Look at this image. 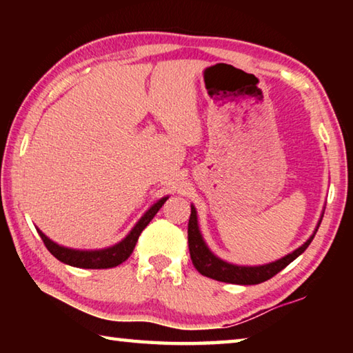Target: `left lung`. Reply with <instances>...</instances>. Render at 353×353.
Listing matches in <instances>:
<instances>
[{
	"label": "left lung",
	"instance_id": "8db88e82",
	"mask_svg": "<svg viewBox=\"0 0 353 353\" xmlns=\"http://www.w3.org/2000/svg\"><path fill=\"white\" fill-rule=\"evenodd\" d=\"M314 235L310 236L307 243H303L301 248L296 249L294 252L288 254L283 259H280L270 265L263 266H236L230 265V263H225L219 260L218 256H214L208 248L205 246L204 240H202L199 227H198V216H196L194 207L191 205V214L188 219V248H190V256L191 261L198 272L202 276L210 277L213 280H218V282H225V283H236V285H259L261 282H266L271 277L276 276L290 265L292 260H296L299 255H301L303 250H305L310 243L313 241Z\"/></svg>",
	"mask_w": 353,
	"mask_h": 353
}]
</instances>
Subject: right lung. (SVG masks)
I'll return each instance as SVG.
<instances>
[{"mask_svg":"<svg viewBox=\"0 0 353 353\" xmlns=\"http://www.w3.org/2000/svg\"><path fill=\"white\" fill-rule=\"evenodd\" d=\"M166 199L168 198L160 199L157 204H154L151 208H149V210L145 213V216L137 223L132 232H130V234L124 238L121 243H118L109 249L74 250V249L62 248L59 246V244L52 243L50 238H48L45 234H41L40 230L37 232L41 240H43L46 249L62 263H67V265L76 266V268H85V270H107V268H115L118 265H121L123 261H126L130 256V254L134 252V248L137 241H139V236L143 232V229L151 223V219L155 216V213L160 210V207L165 204Z\"/></svg>","mask_w":353,"mask_h":353,"instance_id":"1","label":"right lung"}]
</instances>
